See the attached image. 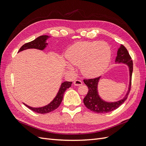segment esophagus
<instances>
[{
	"label": "esophagus",
	"instance_id": "34e87169",
	"mask_svg": "<svg viewBox=\"0 0 146 146\" xmlns=\"http://www.w3.org/2000/svg\"><path fill=\"white\" fill-rule=\"evenodd\" d=\"M82 81L80 80H76L74 82V84L76 86H80L82 85Z\"/></svg>",
	"mask_w": 146,
	"mask_h": 146
}]
</instances>
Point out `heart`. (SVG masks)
<instances>
[{"label":"heart","mask_w":146,"mask_h":146,"mask_svg":"<svg viewBox=\"0 0 146 146\" xmlns=\"http://www.w3.org/2000/svg\"><path fill=\"white\" fill-rule=\"evenodd\" d=\"M66 58L73 65L80 66L82 74L94 77L107 68L111 55V48L105 42L83 41L75 43L66 52ZM67 67L72 69V65Z\"/></svg>","instance_id":"obj_1"}]
</instances>
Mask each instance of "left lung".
Returning a JSON list of instances; mask_svg holds the SVG:
<instances>
[{
	"label": "left lung",
	"mask_w": 146,
	"mask_h": 146,
	"mask_svg": "<svg viewBox=\"0 0 146 146\" xmlns=\"http://www.w3.org/2000/svg\"><path fill=\"white\" fill-rule=\"evenodd\" d=\"M115 62L116 63L125 64L129 67L130 74L129 90L127 92L126 95L122 99L117 102H109L104 100L99 94L98 87L101 77L83 80L84 83L88 88V92L83 99V103L86 108L94 113H105L113 111L124 102L129 96L131 88V76L133 72V61L127 48L122 44L118 48Z\"/></svg>",
	"instance_id": "obj_1"
}]
</instances>
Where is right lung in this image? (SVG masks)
Returning <instances> with one entry per match:
<instances>
[{"mask_svg":"<svg viewBox=\"0 0 146 146\" xmlns=\"http://www.w3.org/2000/svg\"><path fill=\"white\" fill-rule=\"evenodd\" d=\"M50 36H48L47 35H42V36H39L35 39V40L24 44L20 48L18 52L28 49V48H36V49L42 50L44 49L46 46L48 45V44L46 42V40ZM71 85L72 82H64L61 83L59 91L56 96H55V98L53 99V100L50 104L44 106V107L33 108L31 107L30 106H28L27 105H26L25 104H24L31 110H32V111L38 113L46 114L54 111L55 110H56L59 107L61 103V102H62L64 92L68 88L70 87Z\"/></svg>","mask_w":146,"mask_h":146,"instance_id":"1","label":"right lung"}]
</instances>
